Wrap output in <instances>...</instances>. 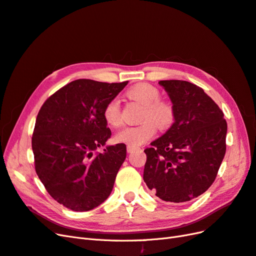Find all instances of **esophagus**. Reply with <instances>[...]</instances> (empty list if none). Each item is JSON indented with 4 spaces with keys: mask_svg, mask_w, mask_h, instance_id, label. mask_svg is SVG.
Returning <instances> with one entry per match:
<instances>
[{
    "mask_svg": "<svg viewBox=\"0 0 256 256\" xmlns=\"http://www.w3.org/2000/svg\"><path fill=\"white\" fill-rule=\"evenodd\" d=\"M138 148L136 147H134V146H127V152H134V150H136Z\"/></svg>",
    "mask_w": 256,
    "mask_h": 256,
    "instance_id": "esophagus-1",
    "label": "esophagus"
}]
</instances>
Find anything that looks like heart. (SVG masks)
<instances>
[{
	"mask_svg": "<svg viewBox=\"0 0 256 256\" xmlns=\"http://www.w3.org/2000/svg\"><path fill=\"white\" fill-rule=\"evenodd\" d=\"M127 95L144 106L140 125L125 127L115 136V140L138 147L148 142L157 132V127L166 130L171 127L176 116L174 104L170 100L160 98V92L150 83H138L129 88ZM104 122L112 128L122 125L120 106L118 99L108 102L102 111Z\"/></svg>",
	"mask_w": 256,
	"mask_h": 256,
	"instance_id": "obj_1",
	"label": "heart"
}]
</instances>
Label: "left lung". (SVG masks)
Wrapping results in <instances>:
<instances>
[{
    "label": "left lung",
    "instance_id": "1",
    "mask_svg": "<svg viewBox=\"0 0 256 256\" xmlns=\"http://www.w3.org/2000/svg\"><path fill=\"white\" fill-rule=\"evenodd\" d=\"M175 106L174 124L144 150L143 180L156 196L172 203L188 202L210 187L226 150L224 114L202 88L164 80Z\"/></svg>",
    "mask_w": 256,
    "mask_h": 256
}]
</instances>
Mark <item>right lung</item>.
Instances as JSON below:
<instances>
[{"label":"right lung","mask_w":256,"mask_h":256,"mask_svg":"<svg viewBox=\"0 0 256 256\" xmlns=\"http://www.w3.org/2000/svg\"><path fill=\"white\" fill-rule=\"evenodd\" d=\"M128 81L106 83L79 79L51 95L38 112L32 136L36 173L58 203L74 212H88L108 198L126 145L108 146L111 136L102 111Z\"/></svg>","instance_id":"add662e5"}]
</instances>
